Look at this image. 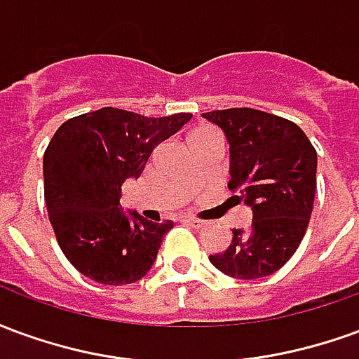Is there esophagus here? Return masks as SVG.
Listing matches in <instances>:
<instances>
[{"mask_svg": "<svg viewBox=\"0 0 359 359\" xmlns=\"http://www.w3.org/2000/svg\"><path fill=\"white\" fill-rule=\"evenodd\" d=\"M184 223L190 226H194V229H202V226L205 225L202 219H196V217H184Z\"/></svg>", "mask_w": 359, "mask_h": 359, "instance_id": "34e87169", "label": "esophagus"}]
</instances>
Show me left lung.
Masks as SVG:
<instances>
[{"mask_svg": "<svg viewBox=\"0 0 359 359\" xmlns=\"http://www.w3.org/2000/svg\"><path fill=\"white\" fill-rule=\"evenodd\" d=\"M229 142V188L252 210V225L234 229L231 246L210 256L234 278L273 275L308 231L316 198L317 151L300 126L250 107L203 113Z\"/></svg>", "mask_w": 359, "mask_h": 359, "instance_id": "obj_1", "label": "left lung"}]
</instances>
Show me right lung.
Wrapping results in <instances>:
<instances>
[{
  "label": "right lung",
  "mask_w": 359,
  "mask_h": 359,
  "mask_svg": "<svg viewBox=\"0 0 359 359\" xmlns=\"http://www.w3.org/2000/svg\"><path fill=\"white\" fill-rule=\"evenodd\" d=\"M190 113L144 117L115 107L65 121L43 154V196L65 257L100 285H130L156 262L172 221L154 223L121 208V187L138 179L157 144Z\"/></svg>",
  "instance_id": "right-lung-1"
}]
</instances>
